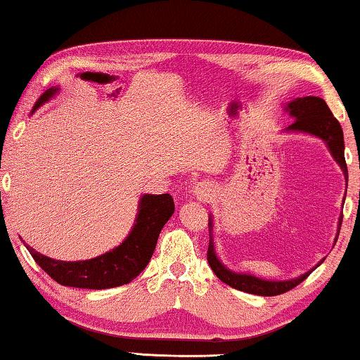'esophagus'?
I'll use <instances>...</instances> for the list:
<instances>
[{"label":"esophagus","instance_id":"esophagus-1","mask_svg":"<svg viewBox=\"0 0 360 360\" xmlns=\"http://www.w3.org/2000/svg\"><path fill=\"white\" fill-rule=\"evenodd\" d=\"M195 196L200 201H207L212 196V186L210 181H198L195 185Z\"/></svg>","mask_w":360,"mask_h":360}]
</instances>
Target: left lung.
I'll return each instance as SVG.
<instances>
[{"mask_svg": "<svg viewBox=\"0 0 360 360\" xmlns=\"http://www.w3.org/2000/svg\"><path fill=\"white\" fill-rule=\"evenodd\" d=\"M284 110L289 113L290 117L294 118V123L289 124L284 131L288 133H304L310 134V136L320 138L321 141H325L328 150L333 155V159L336 160L338 165H340L342 174L346 176L347 181V165L345 159V136H342V128L338 120L333 117L330 108H328L326 102L320 97H297L294 101H289L284 105ZM347 185V184H346ZM346 200V195H345ZM342 200V202H345ZM342 222V214L340 216V222H338V233L335 238V243L338 240V236H340V229ZM214 219L210 216V247H207V263H210L211 269L214 271L222 283H226L231 288L242 290V292L247 294H255V295H279L288 292V290L294 289L297 284H300L307 276H309L311 271L320 266L315 264V268H311L307 273L297 276L292 279H284V281H273V279H263L258 278V276H253L250 273H236V271L229 269L226 264H224L221 259H219L214 247Z\"/></svg>", "mask_w": 360, "mask_h": 360, "instance_id": "1", "label": "left lung"}]
</instances>
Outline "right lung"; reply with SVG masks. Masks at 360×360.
I'll return each mask as SVG.
<instances>
[{"label": "right lung", "instance_id": "1", "mask_svg": "<svg viewBox=\"0 0 360 360\" xmlns=\"http://www.w3.org/2000/svg\"><path fill=\"white\" fill-rule=\"evenodd\" d=\"M60 87H50L35 102L32 112L58 94ZM175 211L174 200L165 195H143L139 198L138 214L128 237L118 247L101 257L82 262H61L45 257L25 245L35 263L61 285L79 289H110L128 284L148 266L159 233Z\"/></svg>", "mask_w": 360, "mask_h": 360}]
</instances>
